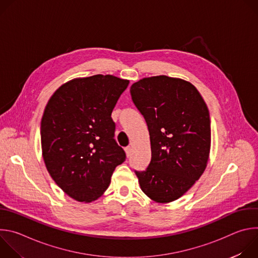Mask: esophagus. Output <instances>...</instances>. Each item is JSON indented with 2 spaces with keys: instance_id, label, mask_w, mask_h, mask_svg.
I'll use <instances>...</instances> for the list:
<instances>
[{
  "instance_id": "34e87169",
  "label": "esophagus",
  "mask_w": 258,
  "mask_h": 258,
  "mask_svg": "<svg viewBox=\"0 0 258 258\" xmlns=\"http://www.w3.org/2000/svg\"><path fill=\"white\" fill-rule=\"evenodd\" d=\"M124 151H125V154H126V157H130L131 155H132V147H126V148L124 149Z\"/></svg>"
}]
</instances>
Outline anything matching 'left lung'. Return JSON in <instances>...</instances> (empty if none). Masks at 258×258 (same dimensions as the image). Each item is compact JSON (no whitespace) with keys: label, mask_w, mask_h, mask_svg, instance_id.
Returning <instances> with one entry per match:
<instances>
[{"label":"left lung","mask_w":258,"mask_h":258,"mask_svg":"<svg viewBox=\"0 0 258 258\" xmlns=\"http://www.w3.org/2000/svg\"><path fill=\"white\" fill-rule=\"evenodd\" d=\"M134 104L148 125L151 161L136 171L142 191L158 203L185 194L204 172L210 152L208 108L189 82L158 76L131 87Z\"/></svg>","instance_id":"left-lung-1"}]
</instances>
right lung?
<instances>
[{
  "label": "right lung",
  "instance_id": "add662e5",
  "mask_svg": "<svg viewBox=\"0 0 258 258\" xmlns=\"http://www.w3.org/2000/svg\"><path fill=\"white\" fill-rule=\"evenodd\" d=\"M128 84L110 75L71 80L45 108L41 142L46 167L63 192L79 202L98 199L125 160L114 140L111 113Z\"/></svg>",
  "mask_w": 258,
  "mask_h": 258
}]
</instances>
